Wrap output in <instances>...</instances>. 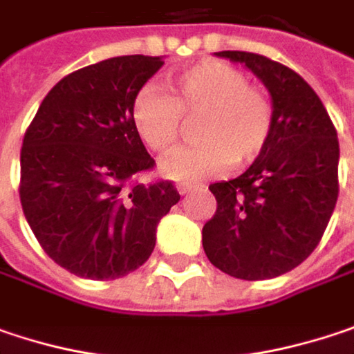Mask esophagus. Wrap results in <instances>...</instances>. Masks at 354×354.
I'll list each match as a JSON object with an SVG mask.
<instances>
[{"instance_id": "obj_1", "label": "esophagus", "mask_w": 354, "mask_h": 354, "mask_svg": "<svg viewBox=\"0 0 354 354\" xmlns=\"http://www.w3.org/2000/svg\"><path fill=\"white\" fill-rule=\"evenodd\" d=\"M197 187V185H191V183H179L177 185V191L181 193V195H185V193H189V191H193Z\"/></svg>"}]
</instances>
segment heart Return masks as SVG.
I'll use <instances>...</instances> for the list:
<instances>
[{"mask_svg": "<svg viewBox=\"0 0 354 354\" xmlns=\"http://www.w3.org/2000/svg\"><path fill=\"white\" fill-rule=\"evenodd\" d=\"M175 96L155 84L135 94L131 118L140 140L155 153H169L181 135L183 114H203L197 147H187L161 163V175L193 183L234 163H252L264 153L274 127L272 102L248 84V76L219 60H203L175 74Z\"/></svg>", "mask_w": 354, "mask_h": 354, "instance_id": "obj_1", "label": "heart"}]
</instances>
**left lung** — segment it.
<instances>
[{"mask_svg": "<svg viewBox=\"0 0 354 354\" xmlns=\"http://www.w3.org/2000/svg\"><path fill=\"white\" fill-rule=\"evenodd\" d=\"M254 72L272 98L274 127L245 173L209 185L215 215L203 225L209 262L240 280H268L302 264L339 197V139L324 104L294 70L252 52H215Z\"/></svg>", "mask_w": 354, "mask_h": 354, "instance_id": "left-lung-1", "label": "left lung"}]
</instances>
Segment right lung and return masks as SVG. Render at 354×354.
Returning a JSON list of instances; mask_svg holds the SVG:
<instances>
[{"mask_svg": "<svg viewBox=\"0 0 354 354\" xmlns=\"http://www.w3.org/2000/svg\"><path fill=\"white\" fill-rule=\"evenodd\" d=\"M163 56H118L62 78L21 147L19 199L44 252L68 272L114 280L142 266L157 225L181 199L169 181L127 185L153 169L131 118Z\"/></svg>", "mask_w": 354, "mask_h": 354, "instance_id": "right-lung-1", "label": "right lung"}]
</instances>
